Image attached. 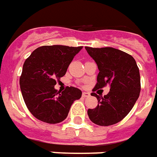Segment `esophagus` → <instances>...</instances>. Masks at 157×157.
Instances as JSON below:
<instances>
[{
    "mask_svg": "<svg viewBox=\"0 0 157 157\" xmlns=\"http://www.w3.org/2000/svg\"><path fill=\"white\" fill-rule=\"evenodd\" d=\"M82 96H83V98H87V97L90 96V93H88V92H83V94H82Z\"/></svg>",
    "mask_w": 157,
    "mask_h": 157,
    "instance_id": "34e87169",
    "label": "esophagus"
}]
</instances>
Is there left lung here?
I'll list each match as a JSON object with an SVG mask.
<instances>
[{
	"label": "left lung",
	"instance_id": "left-lung-1",
	"mask_svg": "<svg viewBox=\"0 0 157 157\" xmlns=\"http://www.w3.org/2000/svg\"><path fill=\"white\" fill-rule=\"evenodd\" d=\"M88 53L97 63L99 73L93 91L108 84L109 92L104 97L95 93L98 99L94 109H88L93 123L108 126L121 121L132 109L140 92L139 67L131 55L114 48H94L85 47Z\"/></svg>",
	"mask_w": 157,
	"mask_h": 157
}]
</instances>
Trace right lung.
<instances>
[{
    "instance_id": "add662e5",
    "label": "right lung",
    "mask_w": 157,
    "mask_h": 157,
    "mask_svg": "<svg viewBox=\"0 0 157 157\" xmlns=\"http://www.w3.org/2000/svg\"><path fill=\"white\" fill-rule=\"evenodd\" d=\"M82 48L42 46L26 59L20 77L21 91L27 109L37 120L60 123L67 118L74 100L81 98L82 92L77 88L67 87L61 92L54 85Z\"/></svg>"
}]
</instances>
